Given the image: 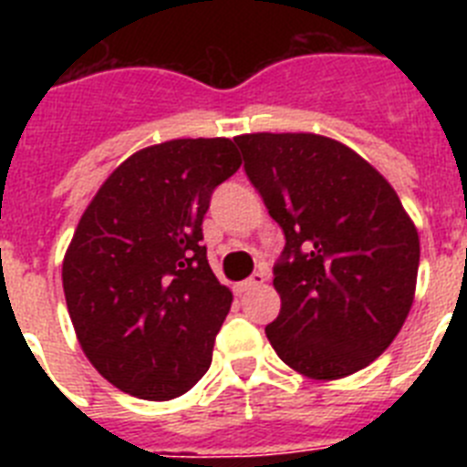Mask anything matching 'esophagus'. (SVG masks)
Masks as SVG:
<instances>
[{
	"label": "esophagus",
	"instance_id": "esophagus-1",
	"mask_svg": "<svg viewBox=\"0 0 467 467\" xmlns=\"http://www.w3.org/2000/svg\"><path fill=\"white\" fill-rule=\"evenodd\" d=\"M264 283H266V275H264L262 271H257V274H253L247 280L238 283V292H241V295H245V292L257 290V287H262Z\"/></svg>",
	"mask_w": 467,
	"mask_h": 467
}]
</instances>
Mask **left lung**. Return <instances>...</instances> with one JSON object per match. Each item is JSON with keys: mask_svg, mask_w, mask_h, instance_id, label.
Returning a JSON list of instances; mask_svg holds the SVG:
<instances>
[{"mask_svg": "<svg viewBox=\"0 0 467 467\" xmlns=\"http://www.w3.org/2000/svg\"><path fill=\"white\" fill-rule=\"evenodd\" d=\"M234 142L285 234L271 346L316 381L360 372L393 344L414 304V222L386 177L339 140L247 133Z\"/></svg>", "mask_w": 467, "mask_h": 467, "instance_id": "obj_1", "label": "left lung"}]
</instances>
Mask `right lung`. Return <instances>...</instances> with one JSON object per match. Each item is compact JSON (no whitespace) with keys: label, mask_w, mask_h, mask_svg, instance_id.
Segmentation results:
<instances>
[{"label":"right lung","mask_w":467,"mask_h":467,"mask_svg":"<svg viewBox=\"0 0 467 467\" xmlns=\"http://www.w3.org/2000/svg\"><path fill=\"white\" fill-rule=\"evenodd\" d=\"M241 168L229 138H184L128 156L107 177L63 259L81 350L119 390L172 400L213 362L234 295L205 257L210 193Z\"/></svg>","instance_id":"right-lung-1"}]
</instances>
